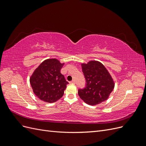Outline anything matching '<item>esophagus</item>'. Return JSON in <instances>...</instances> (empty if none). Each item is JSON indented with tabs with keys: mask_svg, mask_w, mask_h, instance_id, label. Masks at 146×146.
<instances>
[{
	"mask_svg": "<svg viewBox=\"0 0 146 146\" xmlns=\"http://www.w3.org/2000/svg\"><path fill=\"white\" fill-rule=\"evenodd\" d=\"M69 83H76V80H72V81L69 82Z\"/></svg>",
	"mask_w": 146,
	"mask_h": 146,
	"instance_id": "34e87169",
	"label": "esophagus"
}]
</instances>
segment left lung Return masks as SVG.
Instances as JSON below:
<instances>
[{
	"label": "left lung",
	"mask_w": 146,
	"mask_h": 146,
	"mask_svg": "<svg viewBox=\"0 0 146 146\" xmlns=\"http://www.w3.org/2000/svg\"><path fill=\"white\" fill-rule=\"evenodd\" d=\"M86 86L79 89L78 94L85 103L95 105L107 100L113 91L114 83L105 66L99 61H90L82 64Z\"/></svg>",
	"instance_id": "8db88e82"
}]
</instances>
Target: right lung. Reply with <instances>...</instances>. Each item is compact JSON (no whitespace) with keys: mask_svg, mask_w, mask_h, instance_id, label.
Masks as SVG:
<instances>
[{"mask_svg":"<svg viewBox=\"0 0 146 146\" xmlns=\"http://www.w3.org/2000/svg\"><path fill=\"white\" fill-rule=\"evenodd\" d=\"M63 65L56 59H47L35 69L30 82L35 94L39 99L53 103L63 96L69 83L60 72Z\"/></svg>","mask_w":146,"mask_h":146,"instance_id":"1","label":"right lung"}]
</instances>
